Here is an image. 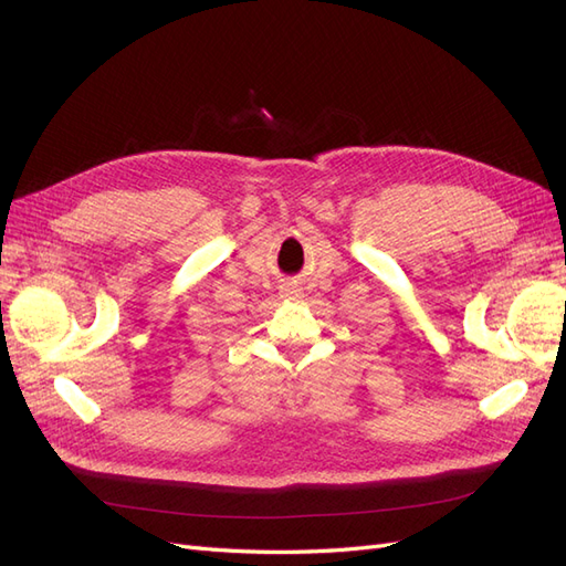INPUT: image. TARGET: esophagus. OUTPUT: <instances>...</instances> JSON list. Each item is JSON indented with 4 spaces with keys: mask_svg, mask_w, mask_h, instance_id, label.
<instances>
[{
    "mask_svg": "<svg viewBox=\"0 0 566 566\" xmlns=\"http://www.w3.org/2000/svg\"><path fill=\"white\" fill-rule=\"evenodd\" d=\"M285 295H293V293H285Z\"/></svg>",
    "mask_w": 566,
    "mask_h": 566,
    "instance_id": "obj_1",
    "label": "esophagus"
}]
</instances>
